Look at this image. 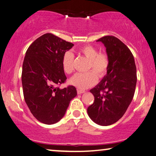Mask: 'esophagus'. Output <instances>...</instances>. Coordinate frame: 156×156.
<instances>
[{
	"label": "esophagus",
	"instance_id": "34e87169",
	"mask_svg": "<svg viewBox=\"0 0 156 156\" xmlns=\"http://www.w3.org/2000/svg\"><path fill=\"white\" fill-rule=\"evenodd\" d=\"M84 92H85V91H84V90H81V89H77L78 94H82L84 93Z\"/></svg>",
	"mask_w": 156,
	"mask_h": 156
}]
</instances>
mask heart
Segmentation results:
<instances>
[{
    "mask_svg": "<svg viewBox=\"0 0 156 156\" xmlns=\"http://www.w3.org/2000/svg\"><path fill=\"white\" fill-rule=\"evenodd\" d=\"M78 53L89 59L87 69L93 71L76 73L71 78L70 83L79 89H86L96 84L97 75L99 78L105 76L109 68V58L106 52H98L96 47L90 44L81 47L78 49ZM73 55L70 51H67L63 55L62 67L65 73L67 74H70L73 72Z\"/></svg>",
    "mask_w": 156,
    "mask_h": 156,
    "instance_id": "1",
    "label": "heart"
}]
</instances>
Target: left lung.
Wrapping results in <instances>:
<instances>
[{
	"instance_id": "obj_1",
	"label": "left lung",
	"mask_w": 156,
	"mask_h": 156,
	"mask_svg": "<svg viewBox=\"0 0 156 156\" xmlns=\"http://www.w3.org/2000/svg\"><path fill=\"white\" fill-rule=\"evenodd\" d=\"M96 41L106 47L109 65L107 75L90 90L94 102L87 108V113L95 123L108 126L122 117L132 101L137 82L136 67L130 49L116 37L105 36Z\"/></svg>"
}]
</instances>
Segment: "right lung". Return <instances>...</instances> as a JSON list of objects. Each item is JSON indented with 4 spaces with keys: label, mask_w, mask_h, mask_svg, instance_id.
Listing matches in <instances>:
<instances>
[{
    "label": "right lung",
    "mask_w": 156,
    "mask_h": 156,
    "mask_svg": "<svg viewBox=\"0 0 156 156\" xmlns=\"http://www.w3.org/2000/svg\"><path fill=\"white\" fill-rule=\"evenodd\" d=\"M73 46L48 33L37 38L26 51L22 70L24 98L34 117L46 125L62 119L77 96L75 87H58L67 79L62 67L63 55Z\"/></svg>",
    "instance_id": "right-lung-1"
}]
</instances>
